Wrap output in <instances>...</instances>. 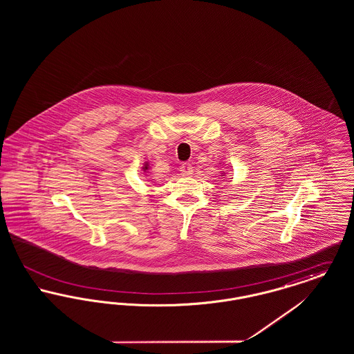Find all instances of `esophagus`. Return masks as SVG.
Returning <instances> with one entry per match:
<instances>
[{"label":"esophagus","instance_id":"1","mask_svg":"<svg viewBox=\"0 0 354 354\" xmlns=\"http://www.w3.org/2000/svg\"><path fill=\"white\" fill-rule=\"evenodd\" d=\"M180 172H182V175H191L194 172V167L189 163H185L180 167Z\"/></svg>","mask_w":354,"mask_h":354}]
</instances>
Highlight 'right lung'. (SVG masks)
<instances>
[{
    "label": "right lung",
    "instance_id": "obj_1",
    "mask_svg": "<svg viewBox=\"0 0 354 354\" xmlns=\"http://www.w3.org/2000/svg\"><path fill=\"white\" fill-rule=\"evenodd\" d=\"M143 169H149V167H147V165H146V166H145V167H143Z\"/></svg>",
    "mask_w": 354,
    "mask_h": 354
}]
</instances>
